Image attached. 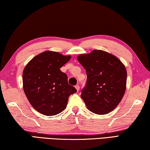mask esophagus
<instances>
[{"mask_svg": "<svg viewBox=\"0 0 150 150\" xmlns=\"http://www.w3.org/2000/svg\"><path fill=\"white\" fill-rule=\"evenodd\" d=\"M75 88H76V89H77V91H79V88H80V87H79V86L78 85L75 86Z\"/></svg>", "mask_w": 150, "mask_h": 150, "instance_id": "1", "label": "esophagus"}]
</instances>
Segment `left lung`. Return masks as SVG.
Listing matches in <instances>:
<instances>
[{
	"instance_id": "obj_1",
	"label": "left lung",
	"mask_w": 150,
	"mask_h": 150,
	"mask_svg": "<svg viewBox=\"0 0 150 150\" xmlns=\"http://www.w3.org/2000/svg\"><path fill=\"white\" fill-rule=\"evenodd\" d=\"M77 59L87 73V82L81 96L87 108L97 115L112 111L126 91L125 66L115 55L103 50L81 54Z\"/></svg>"
}]
</instances>
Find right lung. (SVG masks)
<instances>
[{
  "label": "right lung",
  "mask_w": 150,
  "mask_h": 150,
  "mask_svg": "<svg viewBox=\"0 0 150 150\" xmlns=\"http://www.w3.org/2000/svg\"><path fill=\"white\" fill-rule=\"evenodd\" d=\"M71 59L58 52L46 51L28 63L22 74L23 88L28 100L38 112L54 116L65 110L68 98L77 92L60 68Z\"/></svg>",
  "instance_id": "right-lung-1"
}]
</instances>
